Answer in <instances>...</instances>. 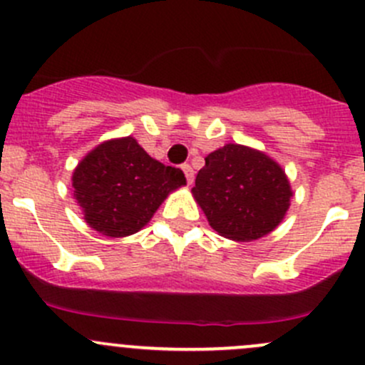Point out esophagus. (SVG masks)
<instances>
[{
	"label": "esophagus",
	"mask_w": 365,
	"mask_h": 365,
	"mask_svg": "<svg viewBox=\"0 0 365 365\" xmlns=\"http://www.w3.org/2000/svg\"><path fill=\"white\" fill-rule=\"evenodd\" d=\"M182 171H183V175H185V178H187V183H192L194 182V169L190 168L189 164H183L182 165Z\"/></svg>",
	"instance_id": "obj_1"
}]
</instances>
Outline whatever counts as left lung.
<instances>
[{
  "mask_svg": "<svg viewBox=\"0 0 365 365\" xmlns=\"http://www.w3.org/2000/svg\"><path fill=\"white\" fill-rule=\"evenodd\" d=\"M192 196L220 237L252 242L281 224L293 192L274 159L230 143L206 157Z\"/></svg>",
  "mask_w": 365,
  "mask_h": 365,
  "instance_id": "8db88e82",
  "label": "left lung"
}]
</instances>
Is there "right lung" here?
Instances as JSON below:
<instances>
[{"label": "right lung", "mask_w": 365, "mask_h": 365, "mask_svg": "<svg viewBox=\"0 0 365 365\" xmlns=\"http://www.w3.org/2000/svg\"><path fill=\"white\" fill-rule=\"evenodd\" d=\"M185 183L182 169L152 159L130 135L98 145L72 175L84 220L111 238L138 233L169 192Z\"/></svg>", "instance_id": "1"}]
</instances>
